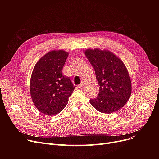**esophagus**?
<instances>
[{
  "label": "esophagus",
  "mask_w": 159,
  "mask_h": 159,
  "mask_svg": "<svg viewBox=\"0 0 159 159\" xmlns=\"http://www.w3.org/2000/svg\"><path fill=\"white\" fill-rule=\"evenodd\" d=\"M84 86H85L84 82H82L81 84L79 85V88H80V89H84Z\"/></svg>",
  "instance_id": "esophagus-1"
}]
</instances>
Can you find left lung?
<instances>
[{
    "mask_svg": "<svg viewBox=\"0 0 159 159\" xmlns=\"http://www.w3.org/2000/svg\"><path fill=\"white\" fill-rule=\"evenodd\" d=\"M84 53L94 68L100 86L98 96L90 99V104L102 113L119 110L131 93V82L126 66L108 50L88 49Z\"/></svg>",
    "mask_w": 159,
    "mask_h": 159,
    "instance_id": "1",
    "label": "left lung"
}]
</instances>
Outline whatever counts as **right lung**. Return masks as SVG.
<instances>
[{"mask_svg":"<svg viewBox=\"0 0 159 159\" xmlns=\"http://www.w3.org/2000/svg\"><path fill=\"white\" fill-rule=\"evenodd\" d=\"M68 53L53 50L35 64L30 79V94L39 111L47 115L61 112L68 102L75 86L62 74Z\"/></svg>","mask_w":159,"mask_h":159,"instance_id":"1","label":"right lung"}]
</instances>
